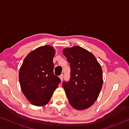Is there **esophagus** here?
Listing matches in <instances>:
<instances>
[{"mask_svg": "<svg viewBox=\"0 0 129 129\" xmlns=\"http://www.w3.org/2000/svg\"><path fill=\"white\" fill-rule=\"evenodd\" d=\"M59 78H60V81H62L63 80V75H62H62H60V76H59Z\"/></svg>", "mask_w": 129, "mask_h": 129, "instance_id": "obj_1", "label": "esophagus"}]
</instances>
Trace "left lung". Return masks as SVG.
<instances>
[{
  "label": "left lung",
  "instance_id": "left-lung-1",
  "mask_svg": "<svg viewBox=\"0 0 129 129\" xmlns=\"http://www.w3.org/2000/svg\"><path fill=\"white\" fill-rule=\"evenodd\" d=\"M70 64V79L62 86L70 104L76 110L88 109L96 101L103 84V70L95 56L79 46L63 50Z\"/></svg>",
  "mask_w": 129,
  "mask_h": 129
}]
</instances>
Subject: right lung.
Masks as SVG:
<instances>
[{"instance_id": "add662e5", "label": "right lung", "mask_w": 129, "mask_h": 129, "mask_svg": "<svg viewBox=\"0 0 129 129\" xmlns=\"http://www.w3.org/2000/svg\"><path fill=\"white\" fill-rule=\"evenodd\" d=\"M55 50L50 45L37 48L26 56L19 73L20 88L29 103L36 106L48 104L60 79L54 75Z\"/></svg>"}]
</instances>
